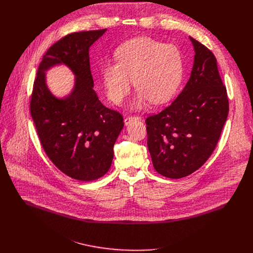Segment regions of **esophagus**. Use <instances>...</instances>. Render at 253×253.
<instances>
[{
  "label": "esophagus",
  "instance_id": "obj_1",
  "mask_svg": "<svg viewBox=\"0 0 253 253\" xmlns=\"http://www.w3.org/2000/svg\"><path fill=\"white\" fill-rule=\"evenodd\" d=\"M136 120H140V118H139V117H132V116H129V117H126V118H125L124 123H125V125L127 126V125H129L132 121H136Z\"/></svg>",
  "mask_w": 253,
  "mask_h": 253
}]
</instances>
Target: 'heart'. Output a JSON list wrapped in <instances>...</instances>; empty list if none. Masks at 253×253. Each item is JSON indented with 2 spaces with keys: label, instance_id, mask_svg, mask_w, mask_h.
I'll return each mask as SVG.
<instances>
[{
  "label": "heart",
  "instance_id": "obj_1",
  "mask_svg": "<svg viewBox=\"0 0 253 253\" xmlns=\"http://www.w3.org/2000/svg\"><path fill=\"white\" fill-rule=\"evenodd\" d=\"M117 62L102 67V80L107 97L120 105L130 93L132 80L136 90L131 110H141L149 101L160 105L169 101L181 84L184 62L175 45H165L146 36L133 38L115 51Z\"/></svg>",
  "mask_w": 253,
  "mask_h": 253
}]
</instances>
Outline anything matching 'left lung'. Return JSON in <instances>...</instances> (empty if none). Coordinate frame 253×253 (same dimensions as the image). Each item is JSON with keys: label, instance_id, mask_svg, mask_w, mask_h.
I'll return each mask as SVG.
<instances>
[{"label": "left lung", "instance_id": "8db88e82", "mask_svg": "<svg viewBox=\"0 0 253 253\" xmlns=\"http://www.w3.org/2000/svg\"><path fill=\"white\" fill-rule=\"evenodd\" d=\"M189 39L195 55L187 84L169 107L146 119L153 166L172 179L185 177L206 162L229 110L215 56L192 37Z\"/></svg>", "mask_w": 253, "mask_h": 253}]
</instances>
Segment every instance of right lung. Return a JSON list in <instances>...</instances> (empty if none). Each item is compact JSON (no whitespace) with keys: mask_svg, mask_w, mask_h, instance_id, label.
<instances>
[{"mask_svg":"<svg viewBox=\"0 0 253 253\" xmlns=\"http://www.w3.org/2000/svg\"><path fill=\"white\" fill-rule=\"evenodd\" d=\"M107 29L72 33L43 57L34 82L31 115L51 161L69 177L92 181L110 169L114 144L123 129L120 113L108 109L94 91L90 47ZM63 64L75 74V86L63 97L46 84V72Z\"/></svg>","mask_w":253,"mask_h":253,"instance_id":"right-lung-1","label":"right lung"}]
</instances>
